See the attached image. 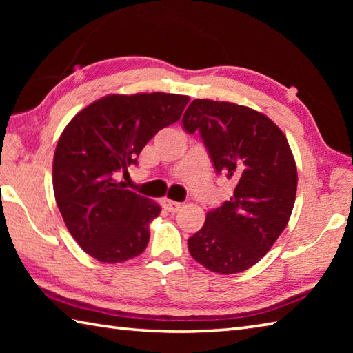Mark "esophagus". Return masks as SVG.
I'll return each instance as SVG.
<instances>
[{
  "label": "esophagus",
  "instance_id": "esophagus-1",
  "mask_svg": "<svg viewBox=\"0 0 353 353\" xmlns=\"http://www.w3.org/2000/svg\"><path fill=\"white\" fill-rule=\"evenodd\" d=\"M162 205H163V208L165 210H168L170 213H176L179 208L182 207V204L181 202H176V201H171V199H162Z\"/></svg>",
  "mask_w": 353,
  "mask_h": 353
}]
</instances>
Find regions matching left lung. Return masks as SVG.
Here are the masks:
<instances>
[{
    "label": "left lung",
    "instance_id": "obj_1",
    "mask_svg": "<svg viewBox=\"0 0 353 353\" xmlns=\"http://www.w3.org/2000/svg\"><path fill=\"white\" fill-rule=\"evenodd\" d=\"M182 123L188 134H201L218 174L236 183L188 238L190 254L212 272L246 271L272 248L294 207L297 168L288 140L265 113L225 101L194 99Z\"/></svg>",
    "mask_w": 353,
    "mask_h": 353
}]
</instances>
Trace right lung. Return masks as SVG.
Segmentation results:
<instances>
[{
	"instance_id": "right-lung-1",
	"label": "right lung",
	"mask_w": 353,
	"mask_h": 353,
	"mask_svg": "<svg viewBox=\"0 0 353 353\" xmlns=\"http://www.w3.org/2000/svg\"><path fill=\"white\" fill-rule=\"evenodd\" d=\"M190 98L174 93L107 94L63 129L52 162V188L71 236L103 263L140 255L159 204L126 190L117 172L137 165L152 137L181 118Z\"/></svg>"
}]
</instances>
